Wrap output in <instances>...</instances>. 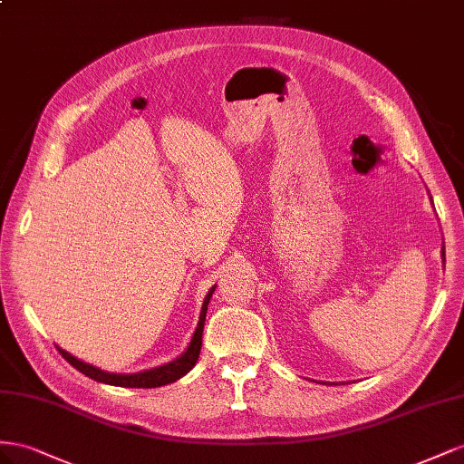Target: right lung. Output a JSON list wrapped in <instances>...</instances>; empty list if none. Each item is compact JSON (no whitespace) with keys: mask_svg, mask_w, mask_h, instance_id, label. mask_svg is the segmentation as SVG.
<instances>
[{"mask_svg":"<svg viewBox=\"0 0 464 464\" xmlns=\"http://www.w3.org/2000/svg\"><path fill=\"white\" fill-rule=\"evenodd\" d=\"M216 291V285L208 291V295L204 299V305L200 311V321H198V326L194 330V336L188 343L187 352L182 355H179L175 362L165 363V365H159L153 369H148V372H141V373H107L102 372V369L95 367V365H89L82 360H77L72 353H68L65 350L58 348L60 353L63 355V360H68V363H72L75 369H79L83 375H87L92 381H99L104 382V385H114V387H126V389H155V387H163L169 385V382H175L177 379H180L182 375H187L190 369L196 365L198 357H200V350H202V334H204V323H206V313H208V305H209V299L211 294Z\"/></svg>","mask_w":464,"mask_h":464,"instance_id":"add662e5","label":"right lung"}]
</instances>
